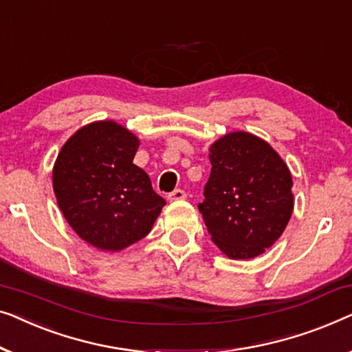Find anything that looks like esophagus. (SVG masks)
I'll list each match as a JSON object with an SVG mask.
<instances>
[{"mask_svg":"<svg viewBox=\"0 0 352 352\" xmlns=\"http://www.w3.org/2000/svg\"><path fill=\"white\" fill-rule=\"evenodd\" d=\"M167 197H169V201H183L186 199V192L183 190H174Z\"/></svg>","mask_w":352,"mask_h":352,"instance_id":"34e87169","label":"esophagus"}]
</instances>
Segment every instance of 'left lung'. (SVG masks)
Masks as SVG:
<instances>
[{"instance_id": "left-lung-1", "label": "left lung", "mask_w": 352, "mask_h": 352, "mask_svg": "<svg viewBox=\"0 0 352 352\" xmlns=\"http://www.w3.org/2000/svg\"><path fill=\"white\" fill-rule=\"evenodd\" d=\"M212 164L199 210L214 244L228 258L250 260L284 232L294 212L292 174L263 138L225 133L209 148Z\"/></svg>"}]
</instances>
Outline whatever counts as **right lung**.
I'll return each instance as SVG.
<instances>
[{
  "label": "right lung",
  "mask_w": 352,
  "mask_h": 352,
  "mask_svg": "<svg viewBox=\"0 0 352 352\" xmlns=\"http://www.w3.org/2000/svg\"><path fill=\"white\" fill-rule=\"evenodd\" d=\"M140 140L115 121H94L65 142L54 162L58 209L73 231L103 252H121L151 231L166 201L133 164Z\"/></svg>",
  "instance_id": "obj_1"
}]
</instances>
